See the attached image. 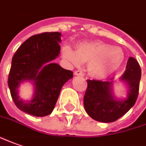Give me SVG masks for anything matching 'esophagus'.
<instances>
[{
	"mask_svg": "<svg viewBox=\"0 0 146 146\" xmlns=\"http://www.w3.org/2000/svg\"><path fill=\"white\" fill-rule=\"evenodd\" d=\"M74 74L76 75V76H84V73L82 71H80V70H76L74 72Z\"/></svg>",
	"mask_w": 146,
	"mask_h": 146,
	"instance_id": "34e87169",
	"label": "esophagus"
}]
</instances>
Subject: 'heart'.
Here are the masks:
<instances>
[{"mask_svg": "<svg viewBox=\"0 0 146 146\" xmlns=\"http://www.w3.org/2000/svg\"><path fill=\"white\" fill-rule=\"evenodd\" d=\"M63 58L75 66L88 63V70L99 79L111 76L120 68L124 62L123 50L111 46L102 41L81 42L76 45V51L69 46L63 47Z\"/></svg>", "mask_w": 146, "mask_h": 146, "instance_id": "b5f03b06", "label": "heart"}]
</instances>
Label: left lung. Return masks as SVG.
Wrapping results in <instances>:
<instances>
[{
  "instance_id": "left-lung-1",
  "label": "left lung",
  "mask_w": 146,
  "mask_h": 146,
  "mask_svg": "<svg viewBox=\"0 0 146 146\" xmlns=\"http://www.w3.org/2000/svg\"><path fill=\"white\" fill-rule=\"evenodd\" d=\"M141 75L139 64L130 57L125 72L119 78L127 86V96L125 99H117L114 96L113 78L111 81L87 80L84 106L88 115L101 123H112L124 115L136 103Z\"/></svg>"
}]
</instances>
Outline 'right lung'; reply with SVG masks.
<instances>
[{
  "instance_id": "add662e5",
  "label": "right lung",
  "mask_w": 146,
  "mask_h": 146,
  "mask_svg": "<svg viewBox=\"0 0 146 146\" xmlns=\"http://www.w3.org/2000/svg\"><path fill=\"white\" fill-rule=\"evenodd\" d=\"M61 36L60 32L33 35L13 56L8 84L13 101L22 111L36 117L51 114L64 84L73 76L72 71L52 63L60 54ZM25 81L34 85L30 101L20 99L18 92L20 84Z\"/></svg>"
}]
</instances>
